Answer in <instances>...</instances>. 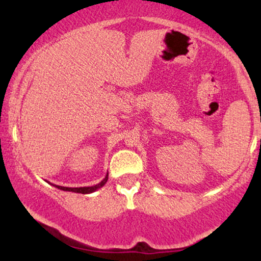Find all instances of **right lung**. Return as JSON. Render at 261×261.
<instances>
[{"label": "right lung", "mask_w": 261, "mask_h": 261, "mask_svg": "<svg viewBox=\"0 0 261 261\" xmlns=\"http://www.w3.org/2000/svg\"><path fill=\"white\" fill-rule=\"evenodd\" d=\"M108 173L106 175V178L101 180L99 184L97 185H93V187H83V188H66V187H60V185H55L53 184L54 187L60 189V190H64V191H72V193H80V194H91V193H94V191H97L98 189H100L101 187H104V184H106L107 180H108Z\"/></svg>", "instance_id": "obj_1"}]
</instances>
